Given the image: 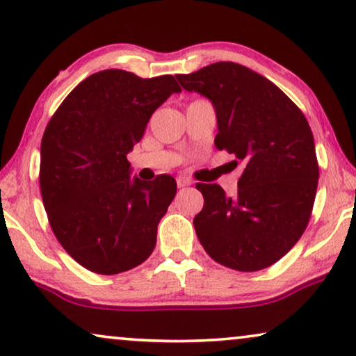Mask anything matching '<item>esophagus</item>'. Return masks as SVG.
<instances>
[{
  "label": "esophagus",
  "mask_w": 356,
  "mask_h": 356,
  "mask_svg": "<svg viewBox=\"0 0 356 356\" xmlns=\"http://www.w3.org/2000/svg\"><path fill=\"white\" fill-rule=\"evenodd\" d=\"M177 184H178V188L189 186V184H191V179H189V178H186V177H178V178H177Z\"/></svg>",
  "instance_id": "1"
}]
</instances>
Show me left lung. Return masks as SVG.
I'll return each instance as SVG.
<instances>
[{
    "label": "left lung",
    "instance_id": "left-lung-1",
    "mask_svg": "<svg viewBox=\"0 0 356 356\" xmlns=\"http://www.w3.org/2000/svg\"><path fill=\"white\" fill-rule=\"evenodd\" d=\"M177 79L212 101L215 146L236 157L238 194L197 183L204 209L195 234L216 264L236 271L271 266L302 238L315 202L319 168L305 115L264 75L236 63H215Z\"/></svg>",
    "mask_w": 356,
    "mask_h": 356
}]
</instances>
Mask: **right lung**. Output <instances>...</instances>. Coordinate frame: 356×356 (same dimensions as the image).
Returning <instances> with one entry per match:
<instances>
[{"label": "right lung", "mask_w": 356, "mask_h": 356, "mask_svg": "<svg viewBox=\"0 0 356 356\" xmlns=\"http://www.w3.org/2000/svg\"><path fill=\"white\" fill-rule=\"evenodd\" d=\"M179 91L173 75L101 70L51 117L41 140V197L54 236L86 270L118 275L152 254L177 181L131 178L127 154L157 107Z\"/></svg>", "instance_id": "1"}]
</instances>
